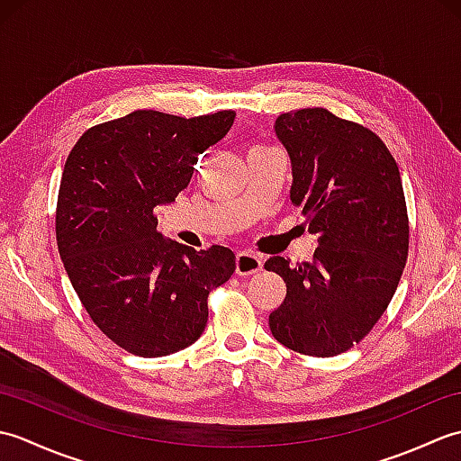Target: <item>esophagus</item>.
Instances as JSON below:
<instances>
[{
	"instance_id": "obj_1",
	"label": "esophagus",
	"mask_w": 461,
	"mask_h": 461,
	"mask_svg": "<svg viewBox=\"0 0 461 461\" xmlns=\"http://www.w3.org/2000/svg\"><path fill=\"white\" fill-rule=\"evenodd\" d=\"M263 267V261L259 256L251 251H240L236 258V273L238 276H251V273H258Z\"/></svg>"
}]
</instances>
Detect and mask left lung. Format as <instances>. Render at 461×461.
<instances>
[{"label":"left lung","instance_id":"1","mask_svg":"<svg viewBox=\"0 0 461 461\" xmlns=\"http://www.w3.org/2000/svg\"><path fill=\"white\" fill-rule=\"evenodd\" d=\"M276 134L291 158V202L319 248L312 261H266L287 285L269 315L283 347L337 357L365 339L393 301L408 259L398 164L378 136L327 109L283 113Z\"/></svg>","mask_w":461,"mask_h":461}]
</instances>
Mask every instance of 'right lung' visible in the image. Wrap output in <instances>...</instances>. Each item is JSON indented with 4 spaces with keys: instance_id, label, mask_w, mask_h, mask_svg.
<instances>
[{
    "instance_id": "add662e5",
    "label": "right lung",
    "mask_w": 461,
    "mask_h": 461,
    "mask_svg": "<svg viewBox=\"0 0 461 461\" xmlns=\"http://www.w3.org/2000/svg\"><path fill=\"white\" fill-rule=\"evenodd\" d=\"M233 119V111L194 119L134 111L93 126L67 156L59 256L95 325L136 357H166L198 340L210 291L236 271L231 249L166 240L154 215L190 184L198 156Z\"/></svg>"
}]
</instances>
